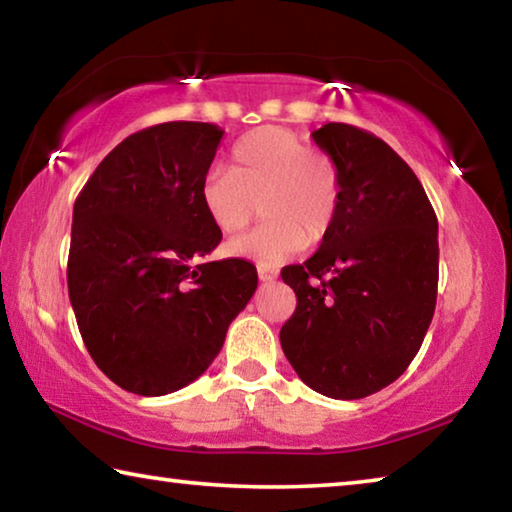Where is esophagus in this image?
Segmentation results:
<instances>
[{"mask_svg":"<svg viewBox=\"0 0 512 512\" xmlns=\"http://www.w3.org/2000/svg\"><path fill=\"white\" fill-rule=\"evenodd\" d=\"M257 275L262 282H273L277 280V268L273 266H257Z\"/></svg>","mask_w":512,"mask_h":512,"instance_id":"34e87169","label":"esophagus"}]
</instances>
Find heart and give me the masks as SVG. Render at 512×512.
Here are the masks:
<instances>
[{
    "instance_id": "b5f03b06",
    "label": "heart",
    "mask_w": 512,
    "mask_h": 512,
    "mask_svg": "<svg viewBox=\"0 0 512 512\" xmlns=\"http://www.w3.org/2000/svg\"><path fill=\"white\" fill-rule=\"evenodd\" d=\"M201 205L223 235H237L262 201L264 223L228 244V255L275 266L323 239L339 214L341 178L329 155L314 151L289 128L262 126L230 153V169H212L201 183Z\"/></svg>"
}]
</instances>
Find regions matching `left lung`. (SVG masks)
<instances>
[{
  "instance_id": "obj_1",
  "label": "left lung",
  "mask_w": 512,
  "mask_h": 512,
  "mask_svg": "<svg viewBox=\"0 0 512 512\" xmlns=\"http://www.w3.org/2000/svg\"><path fill=\"white\" fill-rule=\"evenodd\" d=\"M341 178L339 214L305 264L282 268L298 305L280 329L316 393L361 400L409 368L438 291V219L420 180L384 140L350 124L311 133Z\"/></svg>"
}]
</instances>
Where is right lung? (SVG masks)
Listing matches in <instances>:
<instances>
[{"label":"right lung","instance_id":"add662e5","mask_svg":"<svg viewBox=\"0 0 512 512\" xmlns=\"http://www.w3.org/2000/svg\"><path fill=\"white\" fill-rule=\"evenodd\" d=\"M221 137L203 121L144 128L74 203L69 300L90 357L128 393L158 397L201 377L257 289L246 259L205 262L221 232L198 192Z\"/></svg>","mask_w":512,"mask_h":512}]
</instances>
